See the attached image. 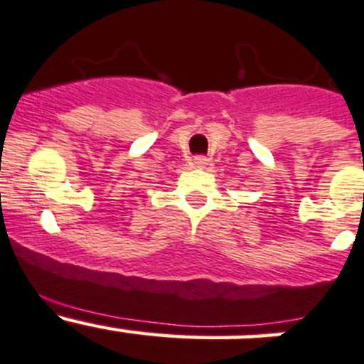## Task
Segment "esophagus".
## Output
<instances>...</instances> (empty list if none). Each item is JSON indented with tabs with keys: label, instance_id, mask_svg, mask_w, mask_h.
<instances>
[{
	"label": "esophagus",
	"instance_id": "1",
	"mask_svg": "<svg viewBox=\"0 0 364 364\" xmlns=\"http://www.w3.org/2000/svg\"><path fill=\"white\" fill-rule=\"evenodd\" d=\"M191 163H193L194 168H205V166H207V159H205V157H193V161H191Z\"/></svg>",
	"mask_w": 364,
	"mask_h": 364
}]
</instances>
